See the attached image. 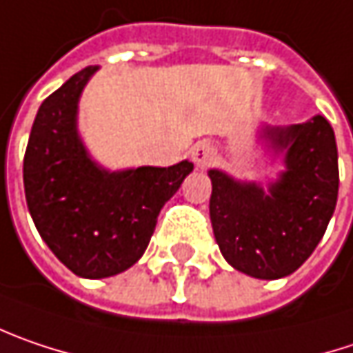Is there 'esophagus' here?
<instances>
[{
    "instance_id": "esophagus-1",
    "label": "esophagus",
    "mask_w": 353,
    "mask_h": 353,
    "mask_svg": "<svg viewBox=\"0 0 353 353\" xmlns=\"http://www.w3.org/2000/svg\"><path fill=\"white\" fill-rule=\"evenodd\" d=\"M192 159H194L196 168L203 170V168L212 165L218 159V150L210 141H199L197 145H194V150H192Z\"/></svg>"
}]
</instances>
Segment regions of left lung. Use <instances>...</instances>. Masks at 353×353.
Here are the masks:
<instances>
[{
  "label": "left lung",
  "instance_id": "1",
  "mask_svg": "<svg viewBox=\"0 0 353 353\" xmlns=\"http://www.w3.org/2000/svg\"><path fill=\"white\" fill-rule=\"evenodd\" d=\"M259 139L283 156V172L261 188L210 170V218L225 261L245 276L280 280L312 256L338 201V145L330 121L261 123Z\"/></svg>",
  "mask_w": 353,
  "mask_h": 353
}]
</instances>
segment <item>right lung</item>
Returning <instances> with one entry per match:
<instances>
[{
	"label": "right lung",
	"mask_w": 353,
	"mask_h": 353,
	"mask_svg": "<svg viewBox=\"0 0 353 353\" xmlns=\"http://www.w3.org/2000/svg\"><path fill=\"white\" fill-rule=\"evenodd\" d=\"M97 65L72 75L37 110L23 157V188L41 239L88 280L125 272L143 256L157 216L194 163L105 170L77 130L79 97Z\"/></svg>",
	"instance_id": "right-lung-1"
}]
</instances>
